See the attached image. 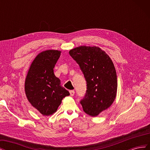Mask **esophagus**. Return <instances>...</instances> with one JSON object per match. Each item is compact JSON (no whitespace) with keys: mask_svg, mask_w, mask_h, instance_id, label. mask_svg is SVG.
<instances>
[{"mask_svg":"<svg viewBox=\"0 0 150 150\" xmlns=\"http://www.w3.org/2000/svg\"><path fill=\"white\" fill-rule=\"evenodd\" d=\"M69 93H70V95H71V96H73L74 95V93H75L74 90H71L70 91H69Z\"/></svg>","mask_w":150,"mask_h":150,"instance_id":"1","label":"esophagus"}]
</instances>
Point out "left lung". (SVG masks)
I'll use <instances>...</instances> for the list:
<instances>
[{
  "instance_id": "1",
  "label": "left lung",
  "mask_w": 150,
  "mask_h": 150,
  "mask_svg": "<svg viewBox=\"0 0 150 150\" xmlns=\"http://www.w3.org/2000/svg\"><path fill=\"white\" fill-rule=\"evenodd\" d=\"M70 56L79 64L84 76L87 90L80 103L89 116H96L114 102L117 93V76L111 58L96 46L71 49Z\"/></svg>"
}]
</instances>
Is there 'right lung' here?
<instances>
[{
	"instance_id": "right-lung-1",
	"label": "right lung",
	"mask_w": 150,
	"mask_h": 150,
	"mask_svg": "<svg viewBox=\"0 0 150 150\" xmlns=\"http://www.w3.org/2000/svg\"><path fill=\"white\" fill-rule=\"evenodd\" d=\"M61 52L57 50H47L39 53L32 62L25 78L27 98L44 116L55 112L62 99L70 94L54 74Z\"/></svg>"
}]
</instances>
